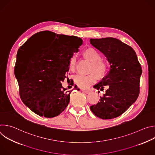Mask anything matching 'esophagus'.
Here are the masks:
<instances>
[{
  "label": "esophagus",
  "mask_w": 155,
  "mask_h": 155,
  "mask_svg": "<svg viewBox=\"0 0 155 155\" xmlns=\"http://www.w3.org/2000/svg\"><path fill=\"white\" fill-rule=\"evenodd\" d=\"M81 91H82V92H83V93H85V94H88V93H90V91H87V90H82Z\"/></svg>",
  "instance_id": "1"
}]
</instances>
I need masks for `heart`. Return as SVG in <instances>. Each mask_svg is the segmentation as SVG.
I'll list each match as a JSON object with an SVG mask.
<instances>
[{
  "instance_id": "1",
  "label": "heart",
  "mask_w": 155,
  "mask_h": 155,
  "mask_svg": "<svg viewBox=\"0 0 155 155\" xmlns=\"http://www.w3.org/2000/svg\"><path fill=\"white\" fill-rule=\"evenodd\" d=\"M84 55L92 62L90 71L94 72L99 77H104L108 70V64L106 61L101 59L100 53L94 48H89L83 52ZM77 65V56L72 54L69 61V68L71 71H74ZM74 81L77 85L82 88L86 89L97 81L96 74L91 72L89 74H78L74 77Z\"/></svg>"
}]
</instances>
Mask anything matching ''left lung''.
<instances>
[{
  "mask_svg": "<svg viewBox=\"0 0 155 155\" xmlns=\"http://www.w3.org/2000/svg\"><path fill=\"white\" fill-rule=\"evenodd\" d=\"M90 43L105 55L110 65L108 73L94 86L101 91L107 86L105 94L90 109L100 118H115L123 114L139 96L141 65L133 48L117 38H91Z\"/></svg>",
  "mask_w": 155,
  "mask_h": 155,
  "instance_id": "left-lung-1",
  "label": "left lung"
}]
</instances>
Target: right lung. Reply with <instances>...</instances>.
I'll list each match as a JSON object with an SVG mask.
<instances>
[{
  "mask_svg": "<svg viewBox=\"0 0 155 155\" xmlns=\"http://www.w3.org/2000/svg\"><path fill=\"white\" fill-rule=\"evenodd\" d=\"M40 34L47 36V40L33 48L25 43L17 53L18 61L23 63L15 66V72L23 103L39 116L53 118L67 107L71 92L80 90L75 85L68 91L61 81L68 73L71 56L78 51L83 40L48 31Z\"/></svg>",
  "mask_w": 155,
  "mask_h": 155,
  "instance_id": "add662e5",
  "label": "right lung"
}]
</instances>
